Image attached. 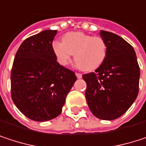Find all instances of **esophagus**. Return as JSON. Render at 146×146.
<instances>
[{
	"mask_svg": "<svg viewBox=\"0 0 146 146\" xmlns=\"http://www.w3.org/2000/svg\"><path fill=\"white\" fill-rule=\"evenodd\" d=\"M76 76H77L78 78H82V74L79 73H76Z\"/></svg>",
	"mask_w": 146,
	"mask_h": 146,
	"instance_id": "obj_1",
	"label": "esophagus"
}]
</instances>
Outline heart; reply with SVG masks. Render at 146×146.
Segmentation results:
<instances>
[{"label": "heart", "instance_id": "b5f03b06", "mask_svg": "<svg viewBox=\"0 0 146 146\" xmlns=\"http://www.w3.org/2000/svg\"><path fill=\"white\" fill-rule=\"evenodd\" d=\"M52 50L61 65L67 66L74 54L78 68L84 71H93L104 62L107 44L100 36H91L83 32H69L63 35L62 41H53Z\"/></svg>", "mask_w": 146, "mask_h": 146}]
</instances>
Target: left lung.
Listing matches in <instances>:
<instances>
[{
    "label": "left lung",
    "mask_w": 146,
    "mask_h": 146,
    "mask_svg": "<svg viewBox=\"0 0 146 146\" xmlns=\"http://www.w3.org/2000/svg\"><path fill=\"white\" fill-rule=\"evenodd\" d=\"M107 44L104 62L94 73L83 74L85 98L94 116L102 120L117 119L137 98L139 67L131 44L107 31L100 33Z\"/></svg>",
    "instance_id": "8db88e82"
}]
</instances>
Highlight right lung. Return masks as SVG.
Segmentation results:
<instances>
[{
	"mask_svg": "<svg viewBox=\"0 0 146 146\" xmlns=\"http://www.w3.org/2000/svg\"><path fill=\"white\" fill-rule=\"evenodd\" d=\"M56 30H44L19 46L11 72L12 99L31 120L45 122L62 112L77 77L56 62L52 41Z\"/></svg>",
	"mask_w": 146,
	"mask_h": 146,
	"instance_id": "obj_1",
	"label": "right lung"
}]
</instances>
